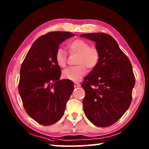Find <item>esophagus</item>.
Wrapping results in <instances>:
<instances>
[{
    "label": "esophagus",
    "mask_w": 149,
    "mask_h": 149,
    "mask_svg": "<svg viewBox=\"0 0 149 149\" xmlns=\"http://www.w3.org/2000/svg\"><path fill=\"white\" fill-rule=\"evenodd\" d=\"M80 86H81V85H80L79 83H78V82H75V84H74L75 87H79Z\"/></svg>",
    "instance_id": "obj_1"
}]
</instances>
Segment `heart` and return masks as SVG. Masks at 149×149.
<instances>
[{
    "mask_svg": "<svg viewBox=\"0 0 149 149\" xmlns=\"http://www.w3.org/2000/svg\"><path fill=\"white\" fill-rule=\"evenodd\" d=\"M71 53H78L77 58V65L65 69L62 72V77L72 81L81 79L87 72V68L93 69L98 65L100 60V53L95 47H90L87 41L76 39L68 45ZM55 60L61 68L65 67L67 63V54L62 48H59L56 52Z\"/></svg>",
    "mask_w": 149,
    "mask_h": 149,
    "instance_id": "heart-1",
    "label": "heart"
}]
</instances>
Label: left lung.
Returning <instances> with one entry per match:
<instances>
[{
  "mask_svg": "<svg viewBox=\"0 0 149 149\" xmlns=\"http://www.w3.org/2000/svg\"><path fill=\"white\" fill-rule=\"evenodd\" d=\"M81 37L93 40L100 53L98 65L85 77L83 107L95 126L114 124L128 109L132 101L135 77L131 63L109 34L90 33Z\"/></svg>",
  "mask_w": 149,
  "mask_h": 149,
  "instance_id": "8db88e82",
  "label": "left lung"
}]
</instances>
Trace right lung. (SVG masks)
<instances>
[{"label": "right lung", "instance_id": "1", "mask_svg": "<svg viewBox=\"0 0 149 149\" xmlns=\"http://www.w3.org/2000/svg\"><path fill=\"white\" fill-rule=\"evenodd\" d=\"M74 36L58 31L39 37L21 65L18 92L23 106L28 115L42 125H50L63 117L74 90V82L60 79L61 71L55 54L59 45Z\"/></svg>", "mask_w": 149, "mask_h": 149}]
</instances>
